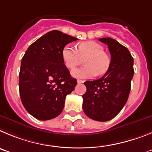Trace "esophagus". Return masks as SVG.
<instances>
[{"mask_svg": "<svg viewBox=\"0 0 152 152\" xmlns=\"http://www.w3.org/2000/svg\"><path fill=\"white\" fill-rule=\"evenodd\" d=\"M84 81L83 80H81V79H77V83H83Z\"/></svg>", "mask_w": 152, "mask_h": 152, "instance_id": "34e87169", "label": "esophagus"}]
</instances>
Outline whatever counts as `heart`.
<instances>
[{
	"instance_id": "heart-1",
	"label": "heart",
	"mask_w": 152,
	"mask_h": 152,
	"mask_svg": "<svg viewBox=\"0 0 152 152\" xmlns=\"http://www.w3.org/2000/svg\"><path fill=\"white\" fill-rule=\"evenodd\" d=\"M62 58L65 66L73 69L83 63L86 66L74 69L72 75L76 78H92L97 75L105 74L110 66V57L104 52V48L95 42H84L78 44L76 49L65 46L62 50Z\"/></svg>"
}]
</instances>
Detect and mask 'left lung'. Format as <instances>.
<instances>
[{
    "instance_id": "obj_1",
    "label": "left lung",
    "mask_w": 152,
    "mask_h": 152,
    "mask_svg": "<svg viewBox=\"0 0 152 152\" xmlns=\"http://www.w3.org/2000/svg\"><path fill=\"white\" fill-rule=\"evenodd\" d=\"M99 41L108 46L110 66L101 79L84 83L83 109L89 118L104 122L115 117L126 103L134 75L133 57L115 39L102 38Z\"/></svg>"
}]
</instances>
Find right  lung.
Masks as SVG:
<instances>
[{"instance_id": "right-lung-1", "label": "right lung", "mask_w": 152, "mask_h": 152, "mask_svg": "<svg viewBox=\"0 0 152 152\" xmlns=\"http://www.w3.org/2000/svg\"><path fill=\"white\" fill-rule=\"evenodd\" d=\"M78 39L53 30L32 43L22 58L19 88L22 103L35 118L48 120L62 112L77 81L62 58L64 48Z\"/></svg>"}]
</instances>
